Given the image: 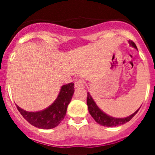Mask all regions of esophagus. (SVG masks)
<instances>
[{"mask_svg": "<svg viewBox=\"0 0 155 155\" xmlns=\"http://www.w3.org/2000/svg\"><path fill=\"white\" fill-rule=\"evenodd\" d=\"M74 85L76 87H84V81L82 80H78L75 81L74 83Z\"/></svg>", "mask_w": 155, "mask_h": 155, "instance_id": "1", "label": "esophagus"}]
</instances>
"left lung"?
Listing matches in <instances>:
<instances>
[{"label": "left lung", "instance_id": "1", "mask_svg": "<svg viewBox=\"0 0 155 155\" xmlns=\"http://www.w3.org/2000/svg\"><path fill=\"white\" fill-rule=\"evenodd\" d=\"M129 44L132 47L135 48L136 50H137L136 44L134 43L132 41H129ZM87 109H88V112L91 114L95 121L100 124L101 126H104V127H118V126L123 125V124H126L127 122H129L131 119L134 117L135 115L137 114L139 109L133 113L130 116L124 117V118H116V117H113V116H109V115L106 114L104 113L103 111L101 109L98 108L97 104L94 101L92 98L91 95L90 94L89 92H87Z\"/></svg>", "mask_w": 155, "mask_h": 155}]
</instances>
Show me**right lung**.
<instances>
[{
	"mask_svg": "<svg viewBox=\"0 0 155 155\" xmlns=\"http://www.w3.org/2000/svg\"><path fill=\"white\" fill-rule=\"evenodd\" d=\"M74 92V83L64 84L61 87V91L55 101L43 110L28 112L18 105H16V106L19 113L30 124L37 128L50 130L57 127L64 119Z\"/></svg>",
	"mask_w": 155,
	"mask_h": 155,
	"instance_id": "obj_1",
	"label": "right lung"
}]
</instances>
